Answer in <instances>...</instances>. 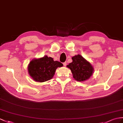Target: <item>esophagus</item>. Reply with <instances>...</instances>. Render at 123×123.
Here are the masks:
<instances>
[{"label":"esophagus","instance_id":"34e87169","mask_svg":"<svg viewBox=\"0 0 123 123\" xmlns=\"http://www.w3.org/2000/svg\"><path fill=\"white\" fill-rule=\"evenodd\" d=\"M63 65H64V66H66V65H67V62H64V63H63Z\"/></svg>","mask_w":123,"mask_h":123}]
</instances>
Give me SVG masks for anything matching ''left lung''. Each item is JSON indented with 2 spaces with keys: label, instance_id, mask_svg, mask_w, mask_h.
Returning a JSON list of instances; mask_svg holds the SVG:
<instances>
[{
  "label": "left lung",
  "instance_id": "1",
  "mask_svg": "<svg viewBox=\"0 0 123 123\" xmlns=\"http://www.w3.org/2000/svg\"><path fill=\"white\" fill-rule=\"evenodd\" d=\"M72 59L73 62L67 67L71 70L74 78L80 82L89 79L94 71L91 64L79 54L73 56Z\"/></svg>",
  "mask_w": 123,
  "mask_h": 123
}]
</instances>
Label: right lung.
<instances>
[{"mask_svg": "<svg viewBox=\"0 0 123 123\" xmlns=\"http://www.w3.org/2000/svg\"><path fill=\"white\" fill-rule=\"evenodd\" d=\"M61 62L54 61L47 56L34 59L30 62L28 67V73L32 78L37 82H43L51 79L56 69L62 66Z\"/></svg>", "mask_w": 123, "mask_h": 123, "instance_id": "1", "label": "right lung"}]
</instances>
